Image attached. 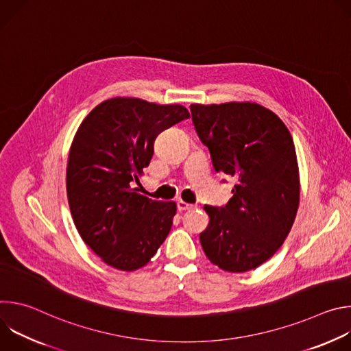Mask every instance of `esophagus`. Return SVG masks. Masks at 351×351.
Segmentation results:
<instances>
[{"label":"esophagus","mask_w":351,"mask_h":351,"mask_svg":"<svg viewBox=\"0 0 351 351\" xmlns=\"http://www.w3.org/2000/svg\"><path fill=\"white\" fill-rule=\"evenodd\" d=\"M193 208H194L193 204L184 203V202H182V199H179V202H178V210L179 211H187V210H193Z\"/></svg>","instance_id":"esophagus-1"}]
</instances>
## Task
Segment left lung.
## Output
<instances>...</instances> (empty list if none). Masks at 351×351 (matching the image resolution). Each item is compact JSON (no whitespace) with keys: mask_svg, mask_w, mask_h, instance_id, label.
I'll list each match as a JSON object with an SVG mask.
<instances>
[{"mask_svg":"<svg viewBox=\"0 0 351 351\" xmlns=\"http://www.w3.org/2000/svg\"><path fill=\"white\" fill-rule=\"evenodd\" d=\"M190 111L215 171L236 179L225 207H204L210 225L199 241L221 269H254L283 244L297 214L300 180L291 134L258 104H191Z\"/></svg>","mask_w":351,"mask_h":351,"instance_id":"obj_1","label":"left lung"}]
</instances>
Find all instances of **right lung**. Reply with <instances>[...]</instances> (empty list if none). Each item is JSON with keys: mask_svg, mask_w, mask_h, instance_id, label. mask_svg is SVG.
Wrapping results in <instances>:
<instances>
[{"mask_svg": "<svg viewBox=\"0 0 351 351\" xmlns=\"http://www.w3.org/2000/svg\"><path fill=\"white\" fill-rule=\"evenodd\" d=\"M187 118L183 106L118 97L79 126L68 158V203L83 241L106 264L138 269L167 239L176 204L141 195L133 183L152 161L158 133Z\"/></svg>", "mask_w": 351, "mask_h": 351, "instance_id": "right-lung-1", "label": "right lung"}]
</instances>
